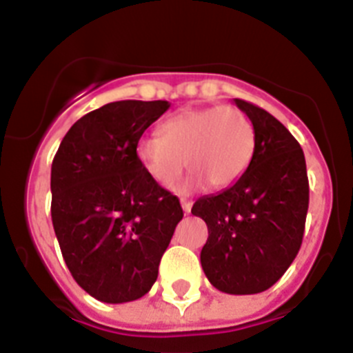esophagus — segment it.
Masks as SVG:
<instances>
[{
	"label": "esophagus",
	"mask_w": 353,
	"mask_h": 353,
	"mask_svg": "<svg viewBox=\"0 0 353 353\" xmlns=\"http://www.w3.org/2000/svg\"><path fill=\"white\" fill-rule=\"evenodd\" d=\"M181 206L185 210V213H190L192 211V201H186V199H181Z\"/></svg>",
	"instance_id": "obj_1"
}]
</instances>
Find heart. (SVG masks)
Instances as JSON below:
<instances>
[{"label": "heart", "instance_id": "heart-1", "mask_svg": "<svg viewBox=\"0 0 353 353\" xmlns=\"http://www.w3.org/2000/svg\"><path fill=\"white\" fill-rule=\"evenodd\" d=\"M256 149V131L236 106L190 108L163 122L161 134H143L137 158L161 186L172 185L186 163L194 174L181 190L197 188L208 181L213 188L234 185L249 168Z\"/></svg>", "mask_w": 353, "mask_h": 353}]
</instances>
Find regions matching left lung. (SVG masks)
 I'll return each mask as SVG.
<instances>
[{
    "instance_id": "left-lung-1",
    "label": "left lung",
    "mask_w": 353,
    "mask_h": 353,
    "mask_svg": "<svg viewBox=\"0 0 353 353\" xmlns=\"http://www.w3.org/2000/svg\"><path fill=\"white\" fill-rule=\"evenodd\" d=\"M256 131L252 161L234 185L192 208L208 225L201 263L208 281L229 295L274 286L304 238L309 181L304 151L274 115L234 99Z\"/></svg>"
}]
</instances>
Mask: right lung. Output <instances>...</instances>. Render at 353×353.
<instances>
[{
	"label": "right lung",
	"instance_id": "obj_1",
	"mask_svg": "<svg viewBox=\"0 0 353 353\" xmlns=\"http://www.w3.org/2000/svg\"><path fill=\"white\" fill-rule=\"evenodd\" d=\"M167 101H115L72 124L51 165V219L65 265L94 299L143 296L183 219L179 199L137 158Z\"/></svg>",
	"mask_w": 353,
	"mask_h": 353
}]
</instances>
